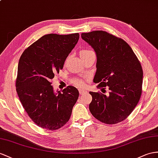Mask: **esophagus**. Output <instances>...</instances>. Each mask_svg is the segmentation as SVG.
<instances>
[{
	"instance_id": "obj_1",
	"label": "esophagus",
	"mask_w": 158,
	"mask_h": 158,
	"mask_svg": "<svg viewBox=\"0 0 158 158\" xmlns=\"http://www.w3.org/2000/svg\"><path fill=\"white\" fill-rule=\"evenodd\" d=\"M79 94L81 95V94H83L85 92V90H84V89H79Z\"/></svg>"
}]
</instances>
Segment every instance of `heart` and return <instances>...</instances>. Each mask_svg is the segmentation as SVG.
Returning <instances> with one entry per match:
<instances>
[{"label": "heart", "mask_w": 158, "mask_h": 158, "mask_svg": "<svg viewBox=\"0 0 158 158\" xmlns=\"http://www.w3.org/2000/svg\"><path fill=\"white\" fill-rule=\"evenodd\" d=\"M91 51H90V50H82L81 51V53H80L81 56L88 53V52H89ZM73 81H74V83L76 85H77L79 87H81L83 85V82L79 79H75Z\"/></svg>", "instance_id": "1"}]
</instances>
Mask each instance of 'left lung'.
Returning <instances> with one entry per match:
<instances>
[{
	"mask_svg": "<svg viewBox=\"0 0 158 158\" xmlns=\"http://www.w3.org/2000/svg\"><path fill=\"white\" fill-rule=\"evenodd\" d=\"M94 50L96 73L94 82L102 93L90 91L89 110L97 119L115 124L126 119L138 103L143 82L141 65L129 44L106 31L81 33ZM110 91L104 94V87Z\"/></svg>",
	"mask_w": 158,
	"mask_h": 158,
	"instance_id": "8db88e82",
	"label": "left lung"
}]
</instances>
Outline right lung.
Listing matches in <instances>:
<instances>
[{
  "mask_svg": "<svg viewBox=\"0 0 158 158\" xmlns=\"http://www.w3.org/2000/svg\"><path fill=\"white\" fill-rule=\"evenodd\" d=\"M79 39V33L43 36L23 52L16 87L27 114L40 127L56 130L69 119L79 91L73 86L54 91L51 80Z\"/></svg>",
  "mask_w": 158,
  "mask_h": 158,
  "instance_id": "add662e5",
  "label": "right lung"
}]
</instances>
